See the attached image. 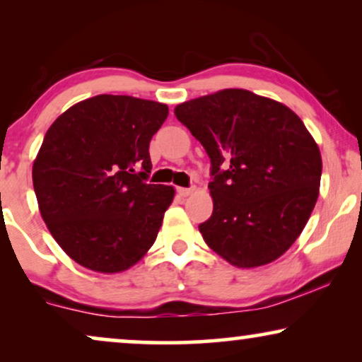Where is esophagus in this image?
<instances>
[{
	"label": "esophagus",
	"instance_id": "34e87169",
	"mask_svg": "<svg viewBox=\"0 0 362 362\" xmlns=\"http://www.w3.org/2000/svg\"><path fill=\"white\" fill-rule=\"evenodd\" d=\"M177 192H180V196L186 197V196H189V194H192V192H194V187H180Z\"/></svg>",
	"mask_w": 362,
	"mask_h": 362
}]
</instances>
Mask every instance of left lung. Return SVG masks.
I'll use <instances>...</instances> for the list:
<instances>
[{"instance_id":"8db88e82","label":"left lung","mask_w":362,"mask_h":362,"mask_svg":"<svg viewBox=\"0 0 362 362\" xmlns=\"http://www.w3.org/2000/svg\"><path fill=\"white\" fill-rule=\"evenodd\" d=\"M211 158L212 216L206 244L229 264L252 269L284 255L316 204L320 148L284 103L226 88L175 108Z\"/></svg>"}]
</instances>
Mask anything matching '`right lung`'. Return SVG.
I'll list each match as a JSON object with an SVG mask.
<instances>
[{
    "label": "right lung",
    "mask_w": 362,
    "mask_h": 362,
    "mask_svg": "<svg viewBox=\"0 0 362 362\" xmlns=\"http://www.w3.org/2000/svg\"><path fill=\"white\" fill-rule=\"evenodd\" d=\"M165 103L97 95L52 123L33 165L39 211L62 250L86 269L117 274L155 244L173 186L148 185L150 141Z\"/></svg>",
    "instance_id": "obj_1"
}]
</instances>
